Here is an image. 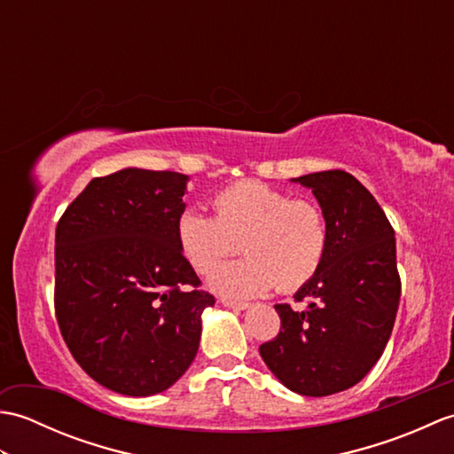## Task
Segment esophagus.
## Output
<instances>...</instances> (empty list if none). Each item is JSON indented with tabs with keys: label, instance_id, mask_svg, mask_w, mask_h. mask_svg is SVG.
<instances>
[{
	"label": "esophagus",
	"instance_id": "obj_1",
	"mask_svg": "<svg viewBox=\"0 0 454 454\" xmlns=\"http://www.w3.org/2000/svg\"><path fill=\"white\" fill-rule=\"evenodd\" d=\"M222 304H224L226 308H232V310H247L249 306V302H242V301H232V298H222L220 301Z\"/></svg>",
	"mask_w": 454,
	"mask_h": 454
}]
</instances>
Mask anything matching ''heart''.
Returning <instances> with one entry per match:
<instances>
[{
  "mask_svg": "<svg viewBox=\"0 0 454 454\" xmlns=\"http://www.w3.org/2000/svg\"><path fill=\"white\" fill-rule=\"evenodd\" d=\"M212 216L189 210L177 220V244L197 273L207 275L238 252L239 262L212 273L220 294L293 293L312 281L330 247V220L310 199L259 181H239L210 200Z\"/></svg>",
  "mask_w": 454,
  "mask_h": 454,
  "instance_id": "heart-1",
  "label": "heart"
}]
</instances>
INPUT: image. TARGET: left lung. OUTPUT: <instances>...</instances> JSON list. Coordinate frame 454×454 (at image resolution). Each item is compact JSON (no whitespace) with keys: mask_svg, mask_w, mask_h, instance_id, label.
<instances>
[{"mask_svg":"<svg viewBox=\"0 0 454 454\" xmlns=\"http://www.w3.org/2000/svg\"><path fill=\"white\" fill-rule=\"evenodd\" d=\"M294 181L312 189L330 220V247L296 302L275 304L281 332L259 347L265 364L288 390L330 396L363 380L387 347L402 283L394 228L379 202L351 173H308Z\"/></svg>","mask_w":454,"mask_h":454,"instance_id":"left-lung-1","label":"left lung"}]
</instances>
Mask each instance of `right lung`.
<instances>
[{"mask_svg":"<svg viewBox=\"0 0 454 454\" xmlns=\"http://www.w3.org/2000/svg\"><path fill=\"white\" fill-rule=\"evenodd\" d=\"M189 177L127 168L90 181L56 226L54 310L72 356L124 396L168 390L189 369L202 291L177 244Z\"/></svg>","mask_w":454,"mask_h":454,"instance_id":"right-lung-1","label":"right lung"}]
</instances>
